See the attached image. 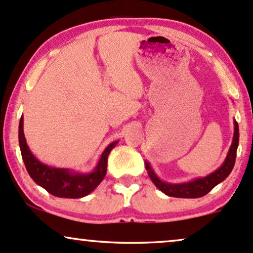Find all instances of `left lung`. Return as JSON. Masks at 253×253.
<instances>
[{
  "mask_svg": "<svg viewBox=\"0 0 253 253\" xmlns=\"http://www.w3.org/2000/svg\"><path fill=\"white\" fill-rule=\"evenodd\" d=\"M239 144V126L238 123L234 121V133H233V139L232 144H231L230 149H228L227 156L225 159V161L222 162V165L219 167L216 170L211 173L210 175L204 177H198L188 182L183 183H169L165 182L160 179L159 176L155 174L154 169L151 168L150 163L148 161H144L145 169H147L148 175L153 181V183L157 188L160 189L162 193H165L168 197H174V198H187V199H195V198H201L204 195H206L207 193H210L216 185L222 182L226 177L230 175L231 171L234 167V162H236V156H237V148Z\"/></svg>",
  "mask_w": 253,
  "mask_h": 253,
  "instance_id": "8db88e82",
  "label": "left lung"
}]
</instances>
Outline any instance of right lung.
<instances>
[{"label": "right lung", "instance_id": "right-lung-1", "mask_svg": "<svg viewBox=\"0 0 253 253\" xmlns=\"http://www.w3.org/2000/svg\"><path fill=\"white\" fill-rule=\"evenodd\" d=\"M19 143L27 171L37 185L58 198L78 199L90 194L102 182L106 174L108 156L118 141L112 142L105 148L98 160L97 166L90 173L74 171L67 168L50 167L39 161L27 145L23 132V117H21L19 124Z\"/></svg>", "mask_w": 253, "mask_h": 253}]
</instances>
